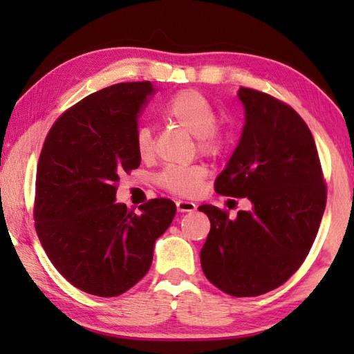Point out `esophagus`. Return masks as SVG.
Masks as SVG:
<instances>
[{"label":"esophagus","mask_w":354,"mask_h":354,"mask_svg":"<svg viewBox=\"0 0 354 354\" xmlns=\"http://www.w3.org/2000/svg\"><path fill=\"white\" fill-rule=\"evenodd\" d=\"M176 207L179 212H194L196 209V205L192 201H185V200H179L176 201Z\"/></svg>","instance_id":"obj_1"}]
</instances>
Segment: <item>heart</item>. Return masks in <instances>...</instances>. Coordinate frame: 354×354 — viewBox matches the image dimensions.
Returning <instances> with one entry per match:
<instances>
[{
	"label": "heart",
	"instance_id": "heart-1",
	"mask_svg": "<svg viewBox=\"0 0 354 354\" xmlns=\"http://www.w3.org/2000/svg\"><path fill=\"white\" fill-rule=\"evenodd\" d=\"M164 117L178 127L195 136L198 151L209 158H218L225 151L226 139L215 127L217 117L205 95L196 91H181L173 95L164 106ZM136 151L147 160L154 154L153 133L148 127H142L136 133ZM207 167L194 164L185 167H169L158 178L164 190L181 196H195L207 178Z\"/></svg>",
	"mask_w": 354,
	"mask_h": 354
}]
</instances>
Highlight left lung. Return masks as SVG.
<instances>
[{
    "instance_id": "left-lung-1",
    "label": "left lung",
    "mask_w": 354,
    "mask_h": 354,
    "mask_svg": "<svg viewBox=\"0 0 354 354\" xmlns=\"http://www.w3.org/2000/svg\"><path fill=\"white\" fill-rule=\"evenodd\" d=\"M242 139L215 192L247 198L251 211L236 218L212 205L201 267L232 297H257L283 286L306 259L326 206V184L313 133L284 101L241 87Z\"/></svg>"
}]
</instances>
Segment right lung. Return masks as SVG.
Returning <instances> with one entry per match:
<instances>
[{
    "label": "right lung",
    "instance_id": "obj_1",
    "mask_svg": "<svg viewBox=\"0 0 354 354\" xmlns=\"http://www.w3.org/2000/svg\"><path fill=\"white\" fill-rule=\"evenodd\" d=\"M153 91L143 81L88 95L56 120L41 147L35 231L57 272L91 295L118 297L139 283L176 214L169 198L147 201L140 215L115 203L120 175L140 165L137 118Z\"/></svg>",
    "mask_w": 354,
    "mask_h": 354
}]
</instances>
